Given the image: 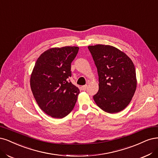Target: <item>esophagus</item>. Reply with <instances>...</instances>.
I'll list each match as a JSON object with an SVG mask.
<instances>
[{
  "mask_svg": "<svg viewBox=\"0 0 158 158\" xmlns=\"http://www.w3.org/2000/svg\"><path fill=\"white\" fill-rule=\"evenodd\" d=\"M87 88H88V85H82V86H81V90L85 91V90H86Z\"/></svg>",
  "mask_w": 158,
  "mask_h": 158,
  "instance_id": "1",
  "label": "esophagus"
}]
</instances>
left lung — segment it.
<instances>
[{
	"mask_svg": "<svg viewBox=\"0 0 158 158\" xmlns=\"http://www.w3.org/2000/svg\"><path fill=\"white\" fill-rule=\"evenodd\" d=\"M99 75V91L94 96L97 105L106 112L123 110L137 88L134 64L124 52L110 45L89 46Z\"/></svg>",
	"mask_w": 158,
	"mask_h": 158,
	"instance_id": "1",
	"label": "left lung"
}]
</instances>
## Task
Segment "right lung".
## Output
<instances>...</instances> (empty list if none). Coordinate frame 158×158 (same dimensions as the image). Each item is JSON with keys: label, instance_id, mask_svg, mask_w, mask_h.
Listing matches in <instances>:
<instances>
[{"label": "right lung", "instance_id": "right-lung-1", "mask_svg": "<svg viewBox=\"0 0 158 158\" xmlns=\"http://www.w3.org/2000/svg\"><path fill=\"white\" fill-rule=\"evenodd\" d=\"M78 50L77 46L49 49L38 58L32 70V94L40 109L52 118L67 116L77 102L80 90L68 78Z\"/></svg>", "mask_w": 158, "mask_h": 158}]
</instances>
